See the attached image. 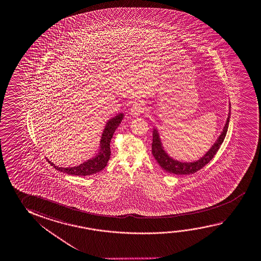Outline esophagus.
I'll return each mask as SVG.
<instances>
[{"mask_svg":"<svg viewBox=\"0 0 261 261\" xmlns=\"http://www.w3.org/2000/svg\"><path fill=\"white\" fill-rule=\"evenodd\" d=\"M144 110L145 109H144L143 105L141 103H139V102H136V103L133 105V107L130 109V114L133 116H139L144 113Z\"/></svg>","mask_w":261,"mask_h":261,"instance_id":"34e87169","label":"esophagus"}]
</instances>
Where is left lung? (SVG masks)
Wrapping results in <instances>:
<instances>
[{"instance_id": "1", "label": "left lung", "mask_w": 261, "mask_h": 261, "mask_svg": "<svg viewBox=\"0 0 261 261\" xmlns=\"http://www.w3.org/2000/svg\"><path fill=\"white\" fill-rule=\"evenodd\" d=\"M231 105L228 103V114L226 120V124L223 127L222 131L218 136L217 140L213 145L210 146V149L205 152L204 155H202L199 159L195 161H180L178 159L171 156L168 154L165 146L163 145L162 138L158 132L156 127L153 128V143H152V154L154 159L156 160L158 165L162 167L165 171L175 175H190L195 172L198 171L202 167H205L207 163L213 158L214 155L218 152L220 145H222L223 141L226 137L228 124L230 120Z\"/></svg>"}]
</instances>
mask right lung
Segmentation results:
<instances>
[{
	"instance_id": "right-lung-1",
	"label": "right lung",
	"mask_w": 261,
	"mask_h": 261,
	"mask_svg": "<svg viewBox=\"0 0 261 261\" xmlns=\"http://www.w3.org/2000/svg\"><path fill=\"white\" fill-rule=\"evenodd\" d=\"M124 117V113H119L116 116L112 117L107 121L103 133H102L101 139H100L98 153L93 158H90L88 160H86L85 162H83L75 167H58V166H56L54 163L51 162L49 159H47L48 162L50 163L56 170L66 173L69 175L86 176V175H93L97 172L102 171L103 168L107 167L108 160L111 155L110 142H111L113 135L116 128L119 126L121 121Z\"/></svg>"
}]
</instances>
